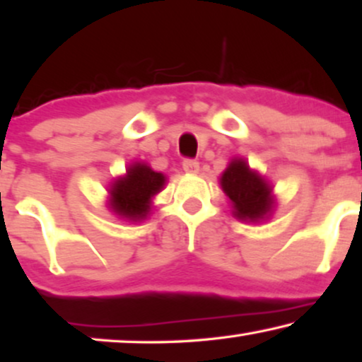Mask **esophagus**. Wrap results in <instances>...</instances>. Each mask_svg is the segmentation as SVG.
Instances as JSON below:
<instances>
[{
  "mask_svg": "<svg viewBox=\"0 0 362 362\" xmlns=\"http://www.w3.org/2000/svg\"><path fill=\"white\" fill-rule=\"evenodd\" d=\"M182 167H183V170L187 172V174L195 175V174H198V172H199V164L197 163L195 159H185L182 163Z\"/></svg>",
  "mask_w": 362,
  "mask_h": 362,
  "instance_id": "1",
  "label": "esophagus"
}]
</instances>
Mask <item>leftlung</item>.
Returning a JSON list of instances; mask_svg holds the SVG:
<instances>
[{
	"label": "left lung",
	"mask_w": 362,
	"mask_h": 362,
	"mask_svg": "<svg viewBox=\"0 0 362 362\" xmlns=\"http://www.w3.org/2000/svg\"><path fill=\"white\" fill-rule=\"evenodd\" d=\"M219 183L230 199L234 218L245 223H260L272 216L274 208L272 187L244 159L230 160Z\"/></svg>",
	"instance_id": "obj_1"
}]
</instances>
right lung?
Wrapping results in <instances>:
<instances>
[{
	"mask_svg": "<svg viewBox=\"0 0 362 362\" xmlns=\"http://www.w3.org/2000/svg\"><path fill=\"white\" fill-rule=\"evenodd\" d=\"M165 177L144 163H134L127 169V174L117 179L110 187L109 206L120 219H146L151 209V199L163 190Z\"/></svg>",
	"mask_w": 362,
	"mask_h": 362,
	"instance_id": "right-lung-1",
	"label": "right lung"
}]
</instances>
